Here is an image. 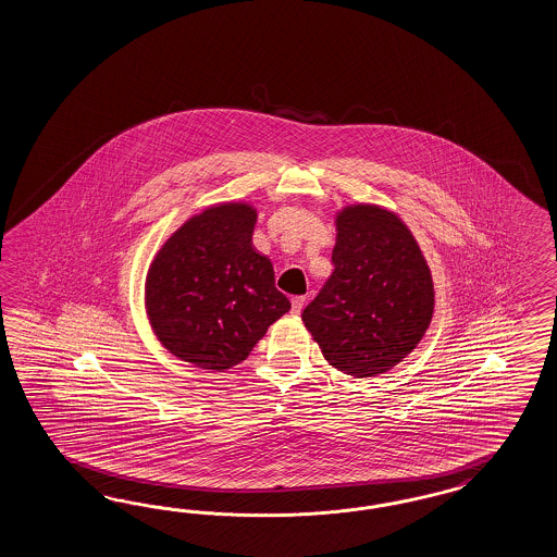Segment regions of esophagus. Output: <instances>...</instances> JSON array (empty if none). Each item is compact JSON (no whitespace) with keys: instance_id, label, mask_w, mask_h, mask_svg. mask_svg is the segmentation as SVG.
<instances>
[{"instance_id":"34e87169","label":"esophagus","mask_w":557,"mask_h":557,"mask_svg":"<svg viewBox=\"0 0 557 557\" xmlns=\"http://www.w3.org/2000/svg\"><path fill=\"white\" fill-rule=\"evenodd\" d=\"M304 304H306V298H304V296H296V298H292V312H294V314H300V312H302Z\"/></svg>"}]
</instances>
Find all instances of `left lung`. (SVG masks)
Listing matches in <instances>:
<instances>
[{"label":"left lung","mask_w":557,"mask_h":557,"mask_svg":"<svg viewBox=\"0 0 557 557\" xmlns=\"http://www.w3.org/2000/svg\"><path fill=\"white\" fill-rule=\"evenodd\" d=\"M335 224V270L302 321L333 368L370 377L400 363L426 333L433 277L408 226L386 208L347 206Z\"/></svg>","instance_id":"8db88e82"}]
</instances>
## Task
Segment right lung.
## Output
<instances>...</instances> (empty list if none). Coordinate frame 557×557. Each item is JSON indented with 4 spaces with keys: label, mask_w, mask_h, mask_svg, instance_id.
Segmentation results:
<instances>
[{
    "label": "right lung",
    "mask_w": 557,
    "mask_h": 557,
    "mask_svg": "<svg viewBox=\"0 0 557 557\" xmlns=\"http://www.w3.org/2000/svg\"><path fill=\"white\" fill-rule=\"evenodd\" d=\"M255 222L253 206L219 203L187 220L154 255L145 306L169 354L202 370H228L289 310L270 259L255 251Z\"/></svg>",
    "instance_id": "1"
}]
</instances>
